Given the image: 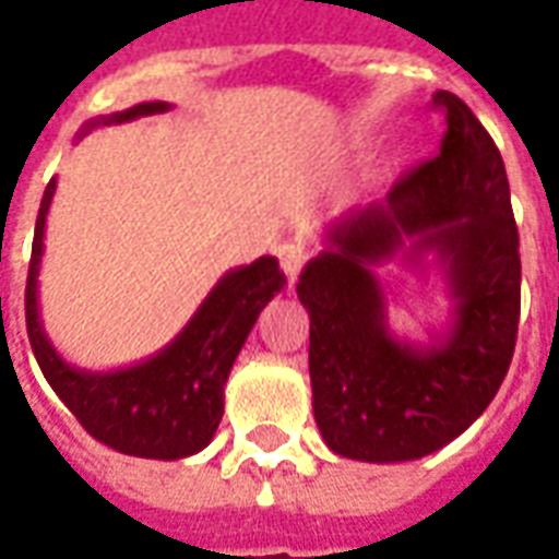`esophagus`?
Returning a JSON list of instances; mask_svg holds the SVG:
<instances>
[{"instance_id": "1", "label": "esophagus", "mask_w": 559, "mask_h": 559, "mask_svg": "<svg viewBox=\"0 0 559 559\" xmlns=\"http://www.w3.org/2000/svg\"><path fill=\"white\" fill-rule=\"evenodd\" d=\"M278 260H281V269H284V275H287V284H296V278H299V272H302L305 266V251L299 248V245L293 242H284L278 245Z\"/></svg>"}]
</instances>
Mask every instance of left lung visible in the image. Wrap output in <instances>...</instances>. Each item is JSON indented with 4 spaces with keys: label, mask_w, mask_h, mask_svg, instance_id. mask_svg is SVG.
Returning <instances> with one entry per match:
<instances>
[{
    "label": "left lung",
    "mask_w": 559,
    "mask_h": 559,
    "mask_svg": "<svg viewBox=\"0 0 559 559\" xmlns=\"http://www.w3.org/2000/svg\"><path fill=\"white\" fill-rule=\"evenodd\" d=\"M440 155L404 173L386 200L323 233L296 293L311 317L314 419L335 455L416 461L452 443L491 404L515 353L521 257L500 148L467 104L437 92ZM444 275L453 320L428 345L395 340L373 269L392 255Z\"/></svg>",
    "instance_id": "left-lung-1"
}]
</instances>
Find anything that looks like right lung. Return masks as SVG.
<instances>
[{
  "mask_svg": "<svg viewBox=\"0 0 559 559\" xmlns=\"http://www.w3.org/2000/svg\"><path fill=\"white\" fill-rule=\"evenodd\" d=\"M164 110H170L167 102L134 104L122 114L92 119L80 134ZM53 194L56 179H50L35 221L26 278V332L47 383L95 440L122 455L158 461L197 455L218 431L224 416V383L248 332L254 329L260 311L275 299V293L284 290L287 278L278 269V260L260 257L251 266L230 269L209 290L182 332L155 356L116 371H86L68 365L41 326L38 269L44 254V224Z\"/></svg>",
  "mask_w": 559,
  "mask_h": 559,
  "instance_id": "add662e5",
  "label": "right lung"
}]
</instances>
